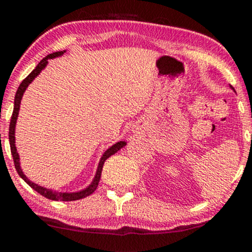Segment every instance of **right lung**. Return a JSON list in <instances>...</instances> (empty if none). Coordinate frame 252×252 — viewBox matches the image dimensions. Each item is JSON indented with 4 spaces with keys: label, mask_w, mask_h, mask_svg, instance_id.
Returning a JSON list of instances; mask_svg holds the SVG:
<instances>
[{
    "label": "right lung",
    "mask_w": 252,
    "mask_h": 252,
    "mask_svg": "<svg viewBox=\"0 0 252 252\" xmlns=\"http://www.w3.org/2000/svg\"><path fill=\"white\" fill-rule=\"evenodd\" d=\"M63 53H65V51L54 52V53L48 54L47 57L43 58L41 62L37 63L36 67L34 68V70L32 71L31 73L28 74V76L26 77L24 80H22L21 84H20L19 89H17L16 94H15V99H14V110H13V115H11V120H10V124H9V143H10V152H11V155H13L14 164H15L16 172L19 173V175L21 176V178L24 179V180L27 182L28 185H30L32 189H33L34 190H36L37 193H40V194H41L42 196H45V198L51 199V200L73 201V200H78V199L85 198V196H89L90 194H92V193L96 190L97 186H98V182H99L100 175H102L103 164H104V162H105V160L108 158H110L111 155H114L115 153H117L118 150L122 148V147L126 146V141H120V142H117L116 144H114L112 147H110V148L106 150L105 153H104L102 158H100V161H99V164H98V169H97L96 175H94V181H92V184L90 185L88 189L80 190V192L62 193V192H56V190H52V189H45V187L39 186V185L34 184V182L28 180L27 176H26L24 173H22L21 168H20L19 154H17L16 147H15V124H16V120H17V115H19L20 104H21L22 96H24V92L26 91V89H27V86L30 85L32 82H33L34 78H35L37 74H39L40 72L42 71V68H45V66L47 65L48 59H53V58H56V57H60V56H63Z\"/></svg>",
    "instance_id": "1"
}]
</instances>
